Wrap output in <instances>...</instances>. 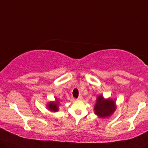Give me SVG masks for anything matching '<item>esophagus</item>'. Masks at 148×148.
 <instances>
[{
    "label": "esophagus",
    "instance_id": "obj_1",
    "mask_svg": "<svg viewBox=\"0 0 148 148\" xmlns=\"http://www.w3.org/2000/svg\"><path fill=\"white\" fill-rule=\"evenodd\" d=\"M82 96H79L78 97V98H77V100H82Z\"/></svg>",
    "mask_w": 148,
    "mask_h": 148
}]
</instances>
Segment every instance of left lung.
Instances as JSON below:
<instances>
[{
    "mask_svg": "<svg viewBox=\"0 0 148 148\" xmlns=\"http://www.w3.org/2000/svg\"><path fill=\"white\" fill-rule=\"evenodd\" d=\"M94 110L95 114L100 118H106L115 111V102L110 99L105 100L102 96H99L94 106Z\"/></svg>",
    "mask_w": 148,
    "mask_h": 148,
    "instance_id": "1",
    "label": "left lung"
}]
</instances>
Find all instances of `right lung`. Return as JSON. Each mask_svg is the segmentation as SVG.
Returning <instances> with one entry per match:
<instances>
[{"mask_svg":"<svg viewBox=\"0 0 148 148\" xmlns=\"http://www.w3.org/2000/svg\"><path fill=\"white\" fill-rule=\"evenodd\" d=\"M58 103H59V102L57 100H56V102H50L49 104L48 105V109H49L50 110H51V111H53V112L58 111Z\"/></svg>","mask_w":148,"mask_h":148,"instance_id":"obj_1","label":"right lung"}]
</instances>
